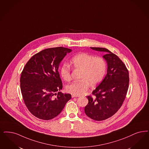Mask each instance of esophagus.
<instances>
[{
	"label": "esophagus",
	"instance_id": "34e87169",
	"mask_svg": "<svg viewBox=\"0 0 149 149\" xmlns=\"http://www.w3.org/2000/svg\"><path fill=\"white\" fill-rule=\"evenodd\" d=\"M80 96L79 95H72V97H79Z\"/></svg>",
	"mask_w": 149,
	"mask_h": 149
}]
</instances>
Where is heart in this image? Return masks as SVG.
Segmentation results:
<instances>
[{"label":"heart","mask_w":149,"mask_h":149,"mask_svg":"<svg viewBox=\"0 0 149 149\" xmlns=\"http://www.w3.org/2000/svg\"><path fill=\"white\" fill-rule=\"evenodd\" d=\"M71 64L75 69L81 70L80 81L67 86V91L73 95H80L85 93L90 86L100 83L105 74L107 65L105 60L100 57H94L85 53H79L72 57ZM61 77L66 81L71 79L70 68L64 64L60 69Z\"/></svg>","instance_id":"b5f03b06"}]
</instances>
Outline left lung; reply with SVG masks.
Masks as SVG:
<instances>
[{
  "instance_id": "obj_1",
  "label": "left lung",
  "mask_w": 149,
  "mask_h": 149,
  "mask_svg": "<svg viewBox=\"0 0 149 149\" xmlns=\"http://www.w3.org/2000/svg\"><path fill=\"white\" fill-rule=\"evenodd\" d=\"M90 48L105 53L102 57L107 63V74L93 91L94 96H87L89 102L84 111L90 118L102 121L111 117L121 107L129 88V72L119 57L107 49Z\"/></svg>"
}]
</instances>
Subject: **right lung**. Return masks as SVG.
<instances>
[{
	"instance_id": "1",
	"label": "right lung",
	"mask_w": 149,
	"mask_h": 149,
	"mask_svg": "<svg viewBox=\"0 0 149 149\" xmlns=\"http://www.w3.org/2000/svg\"><path fill=\"white\" fill-rule=\"evenodd\" d=\"M72 51L63 47L46 49L33 55L24 66L21 92L26 107L36 118L53 119L72 98L71 94L60 92L63 84L58 72L61 61Z\"/></svg>"
}]
</instances>
